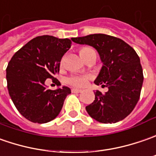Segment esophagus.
<instances>
[{
  "label": "esophagus",
  "instance_id": "1",
  "mask_svg": "<svg viewBox=\"0 0 156 156\" xmlns=\"http://www.w3.org/2000/svg\"><path fill=\"white\" fill-rule=\"evenodd\" d=\"M72 92H73V93H80V92H82V90L73 88L72 89Z\"/></svg>",
  "mask_w": 156,
  "mask_h": 156
}]
</instances>
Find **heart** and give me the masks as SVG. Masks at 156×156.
<instances>
[{
  "mask_svg": "<svg viewBox=\"0 0 156 156\" xmlns=\"http://www.w3.org/2000/svg\"><path fill=\"white\" fill-rule=\"evenodd\" d=\"M92 51H95L92 48L90 47H83L80 49V55L83 58V59L84 60L88 55L92 52ZM64 64V60L61 61V66ZM89 78H90V76H81V75H72L70 76L69 78H67L66 79V83L72 86H75V87H84L87 83H88Z\"/></svg>",
  "mask_w": 156,
  "mask_h": 156,
  "instance_id": "b5f03b06",
  "label": "heart"
}]
</instances>
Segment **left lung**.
<instances>
[{
    "instance_id": "obj_1",
    "label": "left lung",
    "mask_w": 156,
    "mask_h": 156,
    "mask_svg": "<svg viewBox=\"0 0 156 156\" xmlns=\"http://www.w3.org/2000/svg\"><path fill=\"white\" fill-rule=\"evenodd\" d=\"M72 40L96 48L104 64L95 83L109 90L105 94L99 90L95 92L93 103L85 107L88 114L103 123L124 119L136 107L143 83L140 58L136 51L121 39L103 34Z\"/></svg>"
}]
</instances>
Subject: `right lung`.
I'll list each match as a JSON object with an SVG mask.
<instances>
[{
	"mask_svg": "<svg viewBox=\"0 0 156 156\" xmlns=\"http://www.w3.org/2000/svg\"><path fill=\"white\" fill-rule=\"evenodd\" d=\"M72 43L69 39L38 36L16 51L8 63V93L18 111L30 122L46 123L53 120L71 93L66 86L47 90L45 82L51 78L52 83L60 85L55 75Z\"/></svg>",
	"mask_w": 156,
	"mask_h": 156,
	"instance_id": "right-lung-1",
	"label": "right lung"
}]
</instances>
